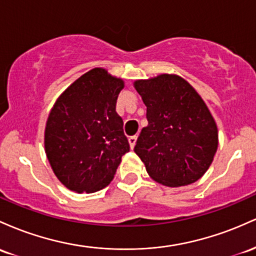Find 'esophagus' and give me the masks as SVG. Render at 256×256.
Masks as SVG:
<instances>
[{
    "mask_svg": "<svg viewBox=\"0 0 256 256\" xmlns=\"http://www.w3.org/2000/svg\"><path fill=\"white\" fill-rule=\"evenodd\" d=\"M136 139H138L136 136H129L128 142H129V145H130V148H134V146H136Z\"/></svg>",
    "mask_w": 256,
    "mask_h": 256,
    "instance_id": "34e87169",
    "label": "esophagus"
}]
</instances>
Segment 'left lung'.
Returning a JSON list of instances; mask_svg holds the SVG:
<instances>
[{
	"label": "left lung",
	"mask_w": 256,
	"mask_h": 256,
	"mask_svg": "<svg viewBox=\"0 0 256 256\" xmlns=\"http://www.w3.org/2000/svg\"><path fill=\"white\" fill-rule=\"evenodd\" d=\"M134 86L148 108V122L134 151L148 175L170 188L197 182L218 148L216 124L202 98L175 74H160Z\"/></svg>",
	"instance_id": "8db88e82"
}]
</instances>
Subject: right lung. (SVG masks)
Returning <instances> with one entry per match:
<instances>
[{
    "mask_svg": "<svg viewBox=\"0 0 256 256\" xmlns=\"http://www.w3.org/2000/svg\"><path fill=\"white\" fill-rule=\"evenodd\" d=\"M123 81L93 68L56 100L44 133L46 154L56 178L76 192H96L112 180L129 151L116 112Z\"/></svg>",
    "mask_w": 256,
    "mask_h": 256,
    "instance_id": "1",
    "label": "right lung"
}]
</instances>
